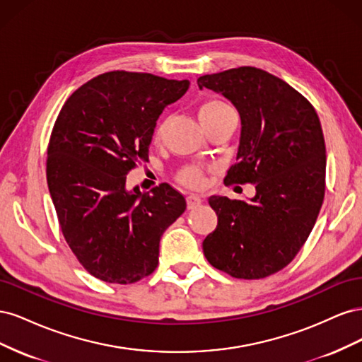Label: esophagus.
<instances>
[{"mask_svg":"<svg viewBox=\"0 0 362 362\" xmlns=\"http://www.w3.org/2000/svg\"><path fill=\"white\" fill-rule=\"evenodd\" d=\"M202 204V198L198 194H189L187 196V208L189 210H194V208H198Z\"/></svg>","mask_w":362,"mask_h":362,"instance_id":"34e87169","label":"esophagus"}]
</instances>
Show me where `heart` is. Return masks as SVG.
Returning <instances> with one entry per match:
<instances>
[{
	"label": "heart",
	"mask_w": 362,
	"mask_h": 362,
	"mask_svg": "<svg viewBox=\"0 0 362 362\" xmlns=\"http://www.w3.org/2000/svg\"><path fill=\"white\" fill-rule=\"evenodd\" d=\"M229 113H234L231 110V107H229L228 104H225L221 100H206L199 107V117H201V122L204 124V127L216 122V120L222 119L223 116H226ZM164 133H166V120L163 119V120H160V122L156 127V129H154V134H152V141L158 145L164 137ZM177 180L181 184H184L185 187L198 189L204 184V170L198 166H184L178 172Z\"/></svg>",
	"instance_id": "heart-1"
}]
</instances>
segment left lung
I'll use <instances>...</instances> for the list:
<instances>
[{"label": "left lung", "instance_id": "obj_1", "mask_svg": "<svg viewBox=\"0 0 362 362\" xmlns=\"http://www.w3.org/2000/svg\"><path fill=\"white\" fill-rule=\"evenodd\" d=\"M242 119L237 163L223 182L255 184L250 201L211 196L217 226L204 240L210 264L237 279H261L286 266L311 234L325 198L326 148L314 107L266 71L242 66L202 75Z\"/></svg>", "mask_w": 362, "mask_h": 362}]
</instances>
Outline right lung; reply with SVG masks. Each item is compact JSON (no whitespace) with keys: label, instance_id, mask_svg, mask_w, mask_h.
I'll use <instances>...</instances> for the list:
<instances>
[{"label":"right lung","instance_id":"right-lung-1","mask_svg":"<svg viewBox=\"0 0 362 362\" xmlns=\"http://www.w3.org/2000/svg\"><path fill=\"white\" fill-rule=\"evenodd\" d=\"M189 86L113 71L78 87L62 107L48 144V189L64 240L98 279L133 284L151 275L163 233L187 206L168 182L141 193L128 192L125 181L137 163L149 160L164 107Z\"/></svg>","mask_w":362,"mask_h":362}]
</instances>
